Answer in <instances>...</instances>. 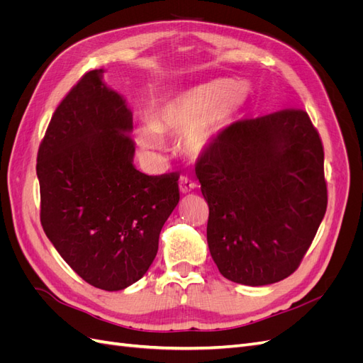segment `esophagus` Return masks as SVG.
Returning <instances> with one entry per match:
<instances>
[{
	"mask_svg": "<svg viewBox=\"0 0 363 363\" xmlns=\"http://www.w3.org/2000/svg\"><path fill=\"white\" fill-rule=\"evenodd\" d=\"M179 188H180L182 194H191L192 191H195L196 188H199V184H196L195 182H192V180H189L188 177H182Z\"/></svg>",
	"mask_w": 363,
	"mask_h": 363,
	"instance_id": "esophagus-1",
	"label": "esophagus"
}]
</instances>
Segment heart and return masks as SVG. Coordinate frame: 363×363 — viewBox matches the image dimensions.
Masks as SVG:
<instances>
[{"label":"heart","mask_w":363,"mask_h":363,"mask_svg":"<svg viewBox=\"0 0 363 363\" xmlns=\"http://www.w3.org/2000/svg\"><path fill=\"white\" fill-rule=\"evenodd\" d=\"M248 94L244 82L215 79L164 100L152 108L150 123L136 127L138 145L145 152H156L163 145L162 135H183L186 151L200 155Z\"/></svg>","instance_id":"obj_1"}]
</instances>
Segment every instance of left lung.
I'll use <instances>...</instances> for the list:
<instances>
[{"mask_svg": "<svg viewBox=\"0 0 363 363\" xmlns=\"http://www.w3.org/2000/svg\"><path fill=\"white\" fill-rule=\"evenodd\" d=\"M195 171L219 272L247 286L289 277L327 208L323 142L309 115L286 108L236 121L219 131Z\"/></svg>", "mask_w": 363, "mask_h": 363, "instance_id": "obj_1", "label": "left lung"}]
</instances>
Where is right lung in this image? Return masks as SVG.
I'll list each match as a JSON object with an SVG mask.
<instances>
[{
    "instance_id": "1",
    "label": "right lung",
    "mask_w": 363,
    "mask_h": 363,
    "mask_svg": "<svg viewBox=\"0 0 363 363\" xmlns=\"http://www.w3.org/2000/svg\"><path fill=\"white\" fill-rule=\"evenodd\" d=\"M84 74L54 112L38 151L40 223L51 244L95 288L121 291L144 277L164 221L179 204V174L135 168L133 115Z\"/></svg>"
}]
</instances>
